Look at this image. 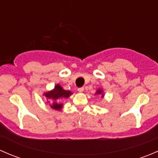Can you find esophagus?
Instances as JSON below:
<instances>
[{
	"label": "esophagus",
	"mask_w": 158,
	"mask_h": 158,
	"mask_svg": "<svg viewBox=\"0 0 158 158\" xmlns=\"http://www.w3.org/2000/svg\"><path fill=\"white\" fill-rule=\"evenodd\" d=\"M84 91V88L83 87H81V88L78 89V92H82Z\"/></svg>",
	"instance_id": "1"
}]
</instances>
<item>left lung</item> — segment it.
<instances>
[{
	"label": "left lung",
	"instance_id": "left-lung-1",
	"mask_svg": "<svg viewBox=\"0 0 158 158\" xmlns=\"http://www.w3.org/2000/svg\"><path fill=\"white\" fill-rule=\"evenodd\" d=\"M95 95H101L102 96L101 97H102V98H104V95H105V94H104V92H103V90L102 89H98L96 90V92H95Z\"/></svg>",
	"mask_w": 158,
	"mask_h": 158
}]
</instances>
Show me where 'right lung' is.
Here are the masks:
<instances>
[{
  "label": "right lung",
  "instance_id": "1",
  "mask_svg": "<svg viewBox=\"0 0 158 158\" xmlns=\"http://www.w3.org/2000/svg\"><path fill=\"white\" fill-rule=\"evenodd\" d=\"M72 92L70 91L65 90L60 84H56L54 86V89L52 90L47 91L44 92V96L47 98V101L49 102V106L51 109L56 110V111H60L63 107V105L60 103L59 100L62 98H67L72 95Z\"/></svg>",
  "mask_w": 158,
  "mask_h": 158
}]
</instances>
